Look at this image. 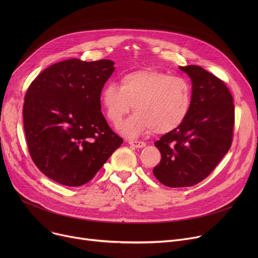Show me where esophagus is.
I'll return each mask as SVG.
<instances>
[{
    "label": "esophagus",
    "mask_w": 258,
    "mask_h": 258,
    "mask_svg": "<svg viewBox=\"0 0 258 258\" xmlns=\"http://www.w3.org/2000/svg\"><path fill=\"white\" fill-rule=\"evenodd\" d=\"M128 144H131L134 147H137V148H142L145 146V142L143 141H137V140H128L127 141Z\"/></svg>",
    "instance_id": "34e87169"
}]
</instances>
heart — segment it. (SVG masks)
<instances>
[{"label": "heart", "mask_w": 258, "mask_h": 258, "mask_svg": "<svg viewBox=\"0 0 258 258\" xmlns=\"http://www.w3.org/2000/svg\"><path fill=\"white\" fill-rule=\"evenodd\" d=\"M100 100L106 118L115 126L134 107L136 113L124 122L121 132L137 137L145 132L166 134L180 127L190 112L192 92L188 81L180 76L144 69L123 74L119 86L107 84Z\"/></svg>", "instance_id": "b5f03b06"}]
</instances>
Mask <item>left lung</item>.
Instances as JSON below:
<instances>
[{
    "mask_svg": "<svg viewBox=\"0 0 258 258\" xmlns=\"http://www.w3.org/2000/svg\"><path fill=\"white\" fill-rule=\"evenodd\" d=\"M192 81L190 112L182 125L155 145L161 153L155 177L167 187H189L206 179L232 144L233 97L224 81L200 66L180 67Z\"/></svg>",
    "mask_w": 258,
    "mask_h": 258,
    "instance_id": "left-lung-1",
    "label": "left lung"
}]
</instances>
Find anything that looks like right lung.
Listing matches in <instances>:
<instances>
[{
	"mask_svg": "<svg viewBox=\"0 0 258 258\" xmlns=\"http://www.w3.org/2000/svg\"><path fill=\"white\" fill-rule=\"evenodd\" d=\"M114 70L108 59H67L47 68L27 90V146L51 180L72 187L88 183L123 143L101 113L100 94Z\"/></svg>",
	"mask_w": 258,
	"mask_h": 258,
	"instance_id": "add662e5",
	"label": "right lung"
}]
</instances>
